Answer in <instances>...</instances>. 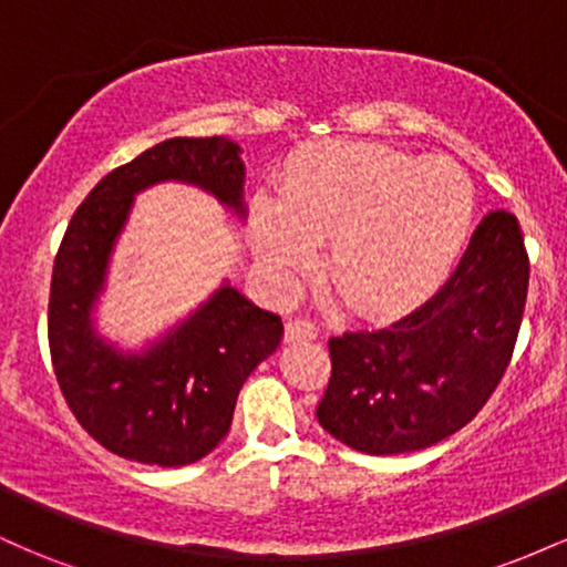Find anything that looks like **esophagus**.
<instances>
[{
  "instance_id": "obj_1",
  "label": "esophagus",
  "mask_w": 567,
  "mask_h": 567,
  "mask_svg": "<svg viewBox=\"0 0 567 567\" xmlns=\"http://www.w3.org/2000/svg\"><path fill=\"white\" fill-rule=\"evenodd\" d=\"M317 328L309 320H292L285 324V341L288 343H301V341H315Z\"/></svg>"
}]
</instances>
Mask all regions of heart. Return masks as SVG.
<instances>
[{
  "instance_id": "b5f03b06",
  "label": "heart",
  "mask_w": 567,
  "mask_h": 567,
  "mask_svg": "<svg viewBox=\"0 0 567 567\" xmlns=\"http://www.w3.org/2000/svg\"><path fill=\"white\" fill-rule=\"evenodd\" d=\"M474 216L470 175L373 143H317L290 162L277 202L250 205V243L271 288L288 292L328 243L324 271L351 309L396 317L451 275Z\"/></svg>"
}]
</instances>
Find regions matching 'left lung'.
Returning <instances> with one entry per match:
<instances>
[{"instance_id":"obj_1","label":"left lung","mask_w":567,"mask_h":567,"mask_svg":"<svg viewBox=\"0 0 567 567\" xmlns=\"http://www.w3.org/2000/svg\"><path fill=\"white\" fill-rule=\"evenodd\" d=\"M528 277L517 218L487 213L458 269L424 306L389 328L330 338L320 426L360 453L396 455L470 424L509 368Z\"/></svg>"}]
</instances>
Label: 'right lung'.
Returning a JSON list of instances; mask_svg holds the SVG:
<instances>
[{"label":"right lung","mask_w":567,"mask_h":567,"mask_svg":"<svg viewBox=\"0 0 567 567\" xmlns=\"http://www.w3.org/2000/svg\"><path fill=\"white\" fill-rule=\"evenodd\" d=\"M239 154L224 135L162 141L109 173L63 234L48 320L55 379L84 432L122 458L186 466L216 451L247 375L282 341V320L229 279L141 351L120 349L95 328L93 311L135 197L175 181L202 188L245 220Z\"/></svg>","instance_id":"1"}]
</instances>
